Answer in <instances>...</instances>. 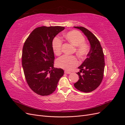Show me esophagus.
<instances>
[{"label": "esophagus", "instance_id": "obj_1", "mask_svg": "<svg viewBox=\"0 0 125 125\" xmlns=\"http://www.w3.org/2000/svg\"><path fill=\"white\" fill-rule=\"evenodd\" d=\"M65 73H66V74H70L71 73H70V72L68 71H67V70H65Z\"/></svg>", "mask_w": 125, "mask_h": 125}]
</instances>
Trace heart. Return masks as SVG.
Segmentation results:
<instances>
[{
  "label": "heart",
  "mask_w": 125,
  "mask_h": 125,
  "mask_svg": "<svg viewBox=\"0 0 125 125\" xmlns=\"http://www.w3.org/2000/svg\"><path fill=\"white\" fill-rule=\"evenodd\" d=\"M66 40L75 46L74 52L80 58L83 59L88 55L89 52V45L85 42V37L82 34L76 30H73L65 35ZM62 43L61 40L55 38L52 43V48L56 56L62 54ZM57 66L60 68L70 71L79 65V61L76 57L63 56L57 60Z\"/></svg>",
  "instance_id": "1"
}]
</instances>
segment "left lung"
<instances>
[{"instance_id": "8db88e82", "label": "left lung", "mask_w": 125, "mask_h": 125, "mask_svg": "<svg viewBox=\"0 0 125 125\" xmlns=\"http://www.w3.org/2000/svg\"><path fill=\"white\" fill-rule=\"evenodd\" d=\"M74 28L82 31L91 45L88 57L78 67L80 69V72L77 73L79 77V80L74 84L77 90L88 93L95 90L103 80L105 67L104 52L99 40L91 32L82 26Z\"/></svg>"}]
</instances>
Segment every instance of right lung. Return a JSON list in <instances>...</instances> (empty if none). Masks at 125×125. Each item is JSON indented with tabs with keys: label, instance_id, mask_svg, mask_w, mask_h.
<instances>
[{
	"label": "right lung",
	"instance_id": "1",
	"mask_svg": "<svg viewBox=\"0 0 125 125\" xmlns=\"http://www.w3.org/2000/svg\"><path fill=\"white\" fill-rule=\"evenodd\" d=\"M65 29L59 26H41L35 29L25 40L22 64L25 80L33 91L42 96L53 93L64 73L55 68L52 43L56 35Z\"/></svg>",
	"mask_w": 125,
	"mask_h": 125
}]
</instances>
